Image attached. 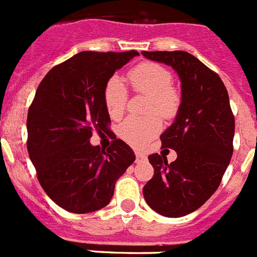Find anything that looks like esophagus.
Here are the masks:
<instances>
[{
	"instance_id": "1",
	"label": "esophagus",
	"mask_w": 257,
	"mask_h": 257,
	"mask_svg": "<svg viewBox=\"0 0 257 257\" xmlns=\"http://www.w3.org/2000/svg\"><path fill=\"white\" fill-rule=\"evenodd\" d=\"M135 156H136V162H138V163L143 162V161L147 160V156H145L144 153H140V152H136Z\"/></svg>"
}]
</instances>
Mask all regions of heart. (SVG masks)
I'll list each match as a JSON object with an SVG mask.
<instances>
[{
  "label": "heart",
  "instance_id": "obj_1",
  "mask_svg": "<svg viewBox=\"0 0 257 257\" xmlns=\"http://www.w3.org/2000/svg\"><path fill=\"white\" fill-rule=\"evenodd\" d=\"M128 78L140 94L148 95V112H156L163 118H172L180 108V94L171 86V73L156 63H142L130 70ZM127 101V90L119 77H112L104 88V104L108 114L117 119L122 115ZM161 119L157 115L144 118L128 117L119 127L122 139L135 148H143L161 131Z\"/></svg>",
  "mask_w": 257,
  "mask_h": 257
}]
</instances>
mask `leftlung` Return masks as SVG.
<instances>
[{
	"instance_id": "8db88e82",
	"label": "left lung",
	"mask_w": 257,
	"mask_h": 257,
	"mask_svg": "<svg viewBox=\"0 0 257 257\" xmlns=\"http://www.w3.org/2000/svg\"><path fill=\"white\" fill-rule=\"evenodd\" d=\"M149 60L169 65L181 82L175 121L161 135L162 147L176 152L167 163L158 153L148 157L153 178L143 194L152 210L181 217L201 207L219 188L230 162L234 115L221 78L187 51H143Z\"/></svg>"
}]
</instances>
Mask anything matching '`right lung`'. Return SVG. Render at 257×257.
<instances>
[{
	"label": "right lung",
	"instance_id": "right-lung-1",
	"mask_svg": "<svg viewBox=\"0 0 257 257\" xmlns=\"http://www.w3.org/2000/svg\"><path fill=\"white\" fill-rule=\"evenodd\" d=\"M138 55L135 50L79 52L52 68L36 91L27 118L29 158L42 189L69 212L105 207L115 181L135 161L123 140L105 151L90 139L110 122L104 104L106 82Z\"/></svg>",
	"mask_w": 257,
	"mask_h": 257
}]
</instances>
